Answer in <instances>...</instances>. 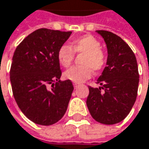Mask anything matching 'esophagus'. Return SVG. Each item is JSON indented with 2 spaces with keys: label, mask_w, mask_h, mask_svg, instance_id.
<instances>
[{
  "label": "esophagus",
  "mask_w": 149,
  "mask_h": 149,
  "mask_svg": "<svg viewBox=\"0 0 149 149\" xmlns=\"http://www.w3.org/2000/svg\"><path fill=\"white\" fill-rule=\"evenodd\" d=\"M73 85H74L75 88H77V87L79 86V84H78V83H74V84H73Z\"/></svg>",
  "instance_id": "1"
}]
</instances>
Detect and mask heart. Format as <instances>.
Here are the masks:
<instances>
[{
    "mask_svg": "<svg viewBox=\"0 0 149 149\" xmlns=\"http://www.w3.org/2000/svg\"><path fill=\"white\" fill-rule=\"evenodd\" d=\"M75 53L84 54L80 61L82 65L71 67L64 74L65 78L74 83H82L89 79L92 70L100 72L106 65V54L101 48V43L92 35L73 39L70 41V45H61L57 53L59 64L64 67H69L74 60Z\"/></svg>",
    "mask_w": 149,
    "mask_h": 149,
    "instance_id": "1",
    "label": "heart"
}]
</instances>
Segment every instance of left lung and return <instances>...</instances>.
Masks as SVG:
<instances>
[{"instance_id":"1","label":"left lung","mask_w":149,"mask_h":149,"mask_svg":"<svg viewBox=\"0 0 149 149\" xmlns=\"http://www.w3.org/2000/svg\"><path fill=\"white\" fill-rule=\"evenodd\" d=\"M108 48L107 66L97 79L102 87H89L86 104L97 122L111 125L130 112L137 97L139 72L135 55L122 38L104 30L97 31Z\"/></svg>"}]
</instances>
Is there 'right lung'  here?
I'll use <instances>...</instances> for the list:
<instances>
[{"label": "right lung", "mask_w": 149, "mask_h": 149, "mask_svg": "<svg viewBox=\"0 0 149 149\" xmlns=\"http://www.w3.org/2000/svg\"><path fill=\"white\" fill-rule=\"evenodd\" d=\"M71 34L40 28L15 49L10 68L13 95L23 114L36 124L52 125L66 112L74 87L69 79L59 80L57 53Z\"/></svg>", "instance_id": "1"}]
</instances>
